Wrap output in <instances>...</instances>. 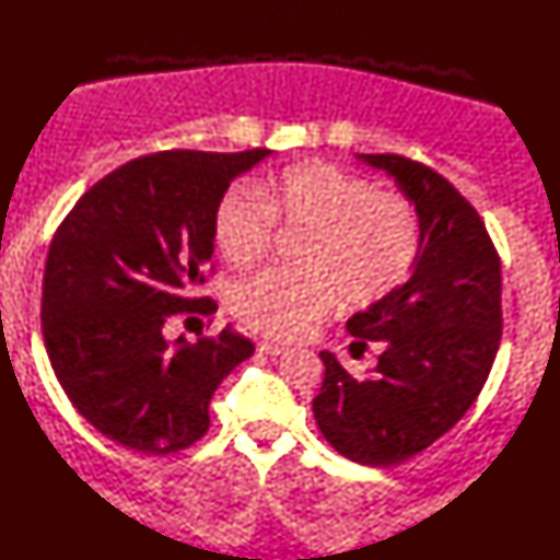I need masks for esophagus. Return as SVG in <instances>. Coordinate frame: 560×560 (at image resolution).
Segmentation results:
<instances>
[{"label": "esophagus", "mask_w": 560, "mask_h": 560, "mask_svg": "<svg viewBox=\"0 0 560 560\" xmlns=\"http://www.w3.org/2000/svg\"><path fill=\"white\" fill-rule=\"evenodd\" d=\"M258 351H260V353H268V357H281V353H284L287 349H284V346H279V343L260 341V343H258Z\"/></svg>", "instance_id": "34e87169"}]
</instances>
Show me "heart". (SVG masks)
Masks as SVG:
<instances>
[{
    "mask_svg": "<svg viewBox=\"0 0 560 560\" xmlns=\"http://www.w3.org/2000/svg\"><path fill=\"white\" fill-rule=\"evenodd\" d=\"M304 232L294 264L302 271H266L243 281L232 313L271 338H300L341 300L366 307L390 296L413 271L423 224L413 201L377 190L364 175L310 162L281 170L258 190L232 188L219 201L214 237L235 268L271 253L276 230Z\"/></svg>",
    "mask_w": 560,
    "mask_h": 560,
    "instance_id": "heart-1",
    "label": "heart"
}]
</instances>
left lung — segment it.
Here are the masks:
<instances>
[{
  "label": "left lung",
  "mask_w": 560,
  "mask_h": 560,
  "mask_svg": "<svg viewBox=\"0 0 560 560\" xmlns=\"http://www.w3.org/2000/svg\"><path fill=\"white\" fill-rule=\"evenodd\" d=\"M357 158L413 201L423 245L406 284L346 323L351 357L382 346L374 372L357 380L320 351L313 410L332 450L387 468L447 434L483 390L501 341V260L483 219L447 178L400 154Z\"/></svg>",
  "instance_id": "left-lung-1"
}]
</instances>
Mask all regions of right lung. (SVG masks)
<instances>
[{"instance_id": "add662e5", "label": "right lung", "mask_w": 560, "mask_h": 560, "mask_svg": "<svg viewBox=\"0 0 560 560\" xmlns=\"http://www.w3.org/2000/svg\"><path fill=\"white\" fill-rule=\"evenodd\" d=\"M268 154H147L97 180L56 230L40 300L46 351L74 408L113 442L147 455L190 447L207 434L219 382L256 351L232 328L167 341L165 323L217 310L198 296L217 207Z\"/></svg>"}]
</instances>
